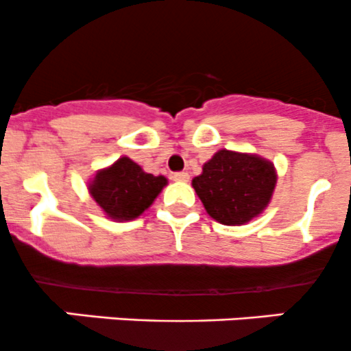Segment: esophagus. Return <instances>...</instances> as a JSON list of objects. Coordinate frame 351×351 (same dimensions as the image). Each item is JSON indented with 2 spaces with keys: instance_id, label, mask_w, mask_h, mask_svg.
<instances>
[{
  "instance_id": "obj_1",
  "label": "esophagus",
  "mask_w": 351,
  "mask_h": 351,
  "mask_svg": "<svg viewBox=\"0 0 351 351\" xmlns=\"http://www.w3.org/2000/svg\"><path fill=\"white\" fill-rule=\"evenodd\" d=\"M172 179H174L176 182H187V180H189V174H187V172H177V174L172 176Z\"/></svg>"
}]
</instances>
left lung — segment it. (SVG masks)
Wrapping results in <instances>:
<instances>
[{
    "instance_id": "8db88e82",
    "label": "left lung",
    "mask_w": 351,
    "mask_h": 351,
    "mask_svg": "<svg viewBox=\"0 0 351 351\" xmlns=\"http://www.w3.org/2000/svg\"><path fill=\"white\" fill-rule=\"evenodd\" d=\"M276 180L278 172L268 158L221 148L191 184L213 220L241 227L268 208Z\"/></svg>"
}]
</instances>
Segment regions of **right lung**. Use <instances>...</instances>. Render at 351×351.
<instances>
[{"label": "right lung", "instance_id": "1", "mask_svg": "<svg viewBox=\"0 0 351 351\" xmlns=\"http://www.w3.org/2000/svg\"><path fill=\"white\" fill-rule=\"evenodd\" d=\"M167 184L165 176L148 174L130 157H121L90 177L86 189L109 220L131 221L154 204Z\"/></svg>", "mask_w": 351, "mask_h": 351}]
</instances>
